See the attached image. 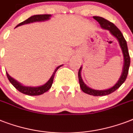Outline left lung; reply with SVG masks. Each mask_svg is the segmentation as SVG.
Masks as SVG:
<instances>
[{
    "instance_id": "1",
    "label": "left lung",
    "mask_w": 133,
    "mask_h": 133,
    "mask_svg": "<svg viewBox=\"0 0 133 133\" xmlns=\"http://www.w3.org/2000/svg\"><path fill=\"white\" fill-rule=\"evenodd\" d=\"M93 18L100 24V26H101V28L102 29L108 30L111 33L112 35H113L115 37H116V38L119 41V45L122 48V52H123V55H124V67H123V70H122V74L121 75V77L118 80L117 82L115 83V85L110 88L107 89V90H94V89H92L90 88H89L88 86H87L85 84V83L83 82V79L81 78V72L82 68L81 67L80 69H79V72H78L79 81V84H80V87H81V90H82L83 92L88 94V95H93V96H105V95H110L112 92H115L116 90H117L124 83V81H126L128 74L129 67H130V56H129V53H128L127 43H126V41L125 40V38H124L121 31L112 23L108 21V20L105 19L103 18L100 17V16H93Z\"/></svg>"
}]
</instances>
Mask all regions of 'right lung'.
I'll return each instance as SVG.
<instances>
[{
  "mask_svg": "<svg viewBox=\"0 0 133 133\" xmlns=\"http://www.w3.org/2000/svg\"><path fill=\"white\" fill-rule=\"evenodd\" d=\"M52 16L51 14H40V15H34L32 16L31 17L28 18L25 21H24L23 22H22L21 23L18 25L16 28H17L18 26L23 25L25 24H28L30 23H34V22H39V21H45L47 20H49L50 17ZM61 66H62V65H61L59 66H58L55 69V70L52 74V77H50V79L48 80V82H46L44 85H41V86H38V87H29V86H24L20 83L19 82H18L16 80L13 79L12 77H11L8 75V73L6 72L7 74V77L9 79V81H10V83L12 85L17 89L18 90L21 92L23 93L25 95H31V96H37V95H42L45 92L48 91L50 89V88L52 87V83H53V80H54V75L56 73V70H58Z\"/></svg>",
  "mask_w": 133,
  "mask_h": 133,
  "instance_id": "obj_1",
  "label": "right lung"
}]
</instances>
